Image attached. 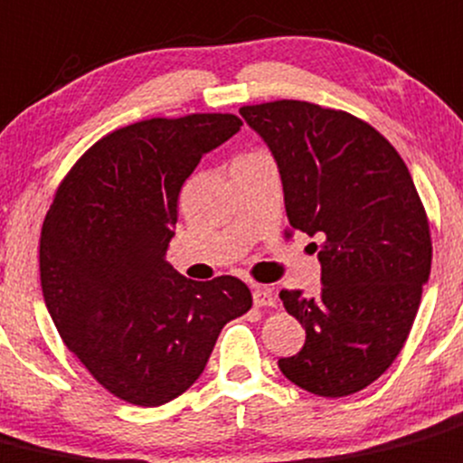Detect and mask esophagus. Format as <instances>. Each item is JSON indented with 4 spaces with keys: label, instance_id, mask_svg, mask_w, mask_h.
Masks as SVG:
<instances>
[{
    "label": "esophagus",
    "instance_id": "34e87169",
    "mask_svg": "<svg viewBox=\"0 0 463 463\" xmlns=\"http://www.w3.org/2000/svg\"><path fill=\"white\" fill-rule=\"evenodd\" d=\"M253 303H255V307H271V305L276 303V298H273V291L269 289V287L255 285L253 287Z\"/></svg>",
    "mask_w": 463,
    "mask_h": 463
}]
</instances>
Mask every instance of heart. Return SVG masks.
I'll list each match as a JSON object with an SVG mask.
<instances>
[{
	"instance_id": "obj_1",
	"label": "heart",
	"mask_w": 463,
	"mask_h": 463,
	"mask_svg": "<svg viewBox=\"0 0 463 463\" xmlns=\"http://www.w3.org/2000/svg\"><path fill=\"white\" fill-rule=\"evenodd\" d=\"M246 156H255V154H246ZM246 156H240V158H246Z\"/></svg>"
}]
</instances>
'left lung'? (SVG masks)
<instances>
[{
    "mask_svg": "<svg viewBox=\"0 0 463 463\" xmlns=\"http://www.w3.org/2000/svg\"><path fill=\"white\" fill-rule=\"evenodd\" d=\"M240 115L276 158L289 226L321 240V291H280L305 344L278 366L317 396L362 392L402 351L432 267L410 169L351 112L282 99L241 106Z\"/></svg>",
    "mask_w": 463,
    "mask_h": 463,
    "instance_id": "1",
    "label": "left lung"
}]
</instances>
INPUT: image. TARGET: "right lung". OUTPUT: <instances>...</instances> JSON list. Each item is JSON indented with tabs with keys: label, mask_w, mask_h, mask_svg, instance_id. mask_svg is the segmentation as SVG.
Instances as JSON below:
<instances>
[{
	"label": "right lung",
	"mask_w": 463,
	"mask_h": 463,
	"mask_svg": "<svg viewBox=\"0 0 463 463\" xmlns=\"http://www.w3.org/2000/svg\"><path fill=\"white\" fill-rule=\"evenodd\" d=\"M240 127L231 112H194L108 133L44 217L40 282L53 326L92 378L131 405L187 392L222 327L253 305L240 278L187 280L165 260L183 183Z\"/></svg>",
	"instance_id": "add662e5"
}]
</instances>
